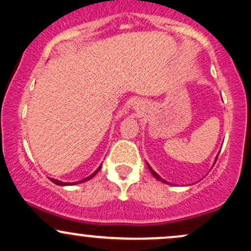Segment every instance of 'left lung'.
<instances>
[{"mask_svg":"<svg viewBox=\"0 0 251 251\" xmlns=\"http://www.w3.org/2000/svg\"><path fill=\"white\" fill-rule=\"evenodd\" d=\"M148 166H149L150 171H151V174H152V175H153V176H154V177H155V178H157V179H158V180H163V181H164V183H168V181H165V180H164V179H162V178H160V177H159V176H158L157 174H155V172L153 171V170H152L151 168H150V165H149V164H148Z\"/></svg>","mask_w":251,"mask_h":251,"instance_id":"left-lung-1","label":"left lung"}]
</instances>
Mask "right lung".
Segmentation results:
<instances>
[{"label": "right lung", "mask_w": 251, "mask_h": 251, "mask_svg": "<svg viewBox=\"0 0 251 251\" xmlns=\"http://www.w3.org/2000/svg\"><path fill=\"white\" fill-rule=\"evenodd\" d=\"M100 169H101V166H99V168H98V169L96 170V171H94V172H93V174H92L91 176H88V177L83 178V179H82V180H80V181H79V183H83V181H86V180L91 179V178H93V177H94V176H96V175H97V172H98V171H99V170H100ZM50 179L51 181H53V183H54V184H56V185H70V184H68V183H63V181L56 180V179H54V178H50ZM73 184H76V183H72V185H73Z\"/></svg>", "instance_id": "1"}]
</instances>
